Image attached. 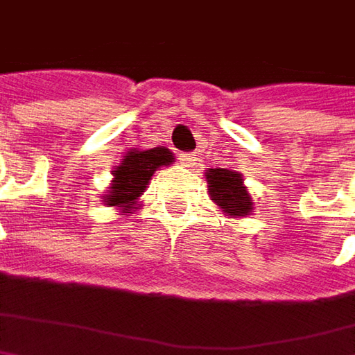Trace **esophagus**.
<instances>
[{"label":"esophagus","instance_id":"obj_1","mask_svg":"<svg viewBox=\"0 0 355 355\" xmlns=\"http://www.w3.org/2000/svg\"><path fill=\"white\" fill-rule=\"evenodd\" d=\"M195 162H197V154H195V152L180 154V164L185 166V168H191V166H195Z\"/></svg>","mask_w":355,"mask_h":355}]
</instances>
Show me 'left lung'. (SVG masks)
I'll use <instances>...</instances> for the list:
<instances>
[{"label":"left lung","mask_w":355,"mask_h":355,"mask_svg":"<svg viewBox=\"0 0 355 355\" xmlns=\"http://www.w3.org/2000/svg\"><path fill=\"white\" fill-rule=\"evenodd\" d=\"M209 197L228 218H246L254 213V197L244 185L242 173L230 168H207Z\"/></svg>","instance_id":"8db88e82"}]
</instances>
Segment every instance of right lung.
I'll return each instance as SVG.
<instances>
[{"label":"right lung","instance_id":"right-lung-1","mask_svg":"<svg viewBox=\"0 0 355 355\" xmlns=\"http://www.w3.org/2000/svg\"><path fill=\"white\" fill-rule=\"evenodd\" d=\"M175 162L170 148H130L121 158V164L113 168V180L103 195V205L113 207L121 215L132 213L140 207V197L144 195L150 180L156 170Z\"/></svg>","mask_w":355,"mask_h":355}]
</instances>
